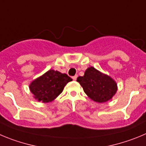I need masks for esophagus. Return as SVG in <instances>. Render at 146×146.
Returning <instances> with one entry per match:
<instances>
[{
	"label": "esophagus",
	"instance_id": "obj_1",
	"mask_svg": "<svg viewBox=\"0 0 146 146\" xmlns=\"http://www.w3.org/2000/svg\"><path fill=\"white\" fill-rule=\"evenodd\" d=\"M77 75H75V76H74V77H72V79H73L74 80H77Z\"/></svg>",
	"mask_w": 146,
	"mask_h": 146
}]
</instances>
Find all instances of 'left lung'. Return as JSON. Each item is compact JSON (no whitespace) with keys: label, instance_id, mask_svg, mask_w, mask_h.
<instances>
[{"label":"left lung","instance_id":"8db88e82","mask_svg":"<svg viewBox=\"0 0 146 146\" xmlns=\"http://www.w3.org/2000/svg\"><path fill=\"white\" fill-rule=\"evenodd\" d=\"M77 81L84 92L93 101L104 103L111 99L117 90V84L109 76L99 72L93 66L88 68L82 77Z\"/></svg>","mask_w":146,"mask_h":146}]
</instances>
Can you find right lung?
<instances>
[{"label": "right lung", "mask_w": 146, "mask_h": 146, "mask_svg": "<svg viewBox=\"0 0 146 146\" xmlns=\"http://www.w3.org/2000/svg\"><path fill=\"white\" fill-rule=\"evenodd\" d=\"M72 80L66 74L50 69L33 80L29 85V90L37 101L49 103L56 99Z\"/></svg>", "instance_id": "1"}]
</instances>
